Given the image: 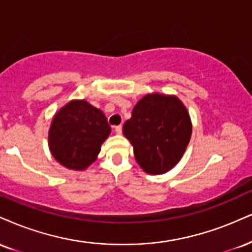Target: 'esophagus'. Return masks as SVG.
<instances>
[{"label": "esophagus", "instance_id": "34e87169", "mask_svg": "<svg viewBox=\"0 0 252 252\" xmlns=\"http://www.w3.org/2000/svg\"><path fill=\"white\" fill-rule=\"evenodd\" d=\"M115 132H116L117 135H121V134H122V126H115Z\"/></svg>", "mask_w": 252, "mask_h": 252}]
</instances>
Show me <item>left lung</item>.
Wrapping results in <instances>:
<instances>
[{"instance_id":"1","label":"left lung","mask_w":252,"mask_h":252,"mask_svg":"<svg viewBox=\"0 0 252 252\" xmlns=\"http://www.w3.org/2000/svg\"><path fill=\"white\" fill-rule=\"evenodd\" d=\"M191 132V118L183 102L159 93L142 97L123 126L136 162L149 175L171 170L186 153Z\"/></svg>"}]
</instances>
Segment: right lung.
I'll return each instance as SVG.
<instances>
[{
  "label": "right lung",
  "instance_id": "add662e5",
  "mask_svg": "<svg viewBox=\"0 0 252 252\" xmlns=\"http://www.w3.org/2000/svg\"><path fill=\"white\" fill-rule=\"evenodd\" d=\"M111 132L107 117L86 99H71L51 120L48 145L64 168L83 171L97 159Z\"/></svg>",
  "mask_w": 252,
  "mask_h": 252
}]
</instances>
